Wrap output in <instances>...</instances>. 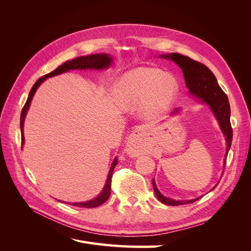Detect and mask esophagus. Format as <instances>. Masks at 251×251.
<instances>
[{
  "label": "esophagus",
  "mask_w": 251,
  "mask_h": 251,
  "mask_svg": "<svg viewBox=\"0 0 251 251\" xmlns=\"http://www.w3.org/2000/svg\"><path fill=\"white\" fill-rule=\"evenodd\" d=\"M128 154L132 156H137L144 151V132L141 128L136 130L130 135L127 139L126 146Z\"/></svg>",
  "instance_id": "esophagus-1"
}]
</instances>
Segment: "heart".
<instances>
[{
	"label": "heart",
	"mask_w": 251,
	"mask_h": 251,
	"mask_svg": "<svg viewBox=\"0 0 251 251\" xmlns=\"http://www.w3.org/2000/svg\"><path fill=\"white\" fill-rule=\"evenodd\" d=\"M179 82L173 75L153 67H139L121 75L115 85L119 105H140L142 116L154 119L168 112L179 95Z\"/></svg>",
	"instance_id": "obj_1"
}]
</instances>
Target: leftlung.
<instances>
[{
    "label": "left lung",
    "instance_id": "left-lung-1",
    "mask_svg": "<svg viewBox=\"0 0 251 251\" xmlns=\"http://www.w3.org/2000/svg\"><path fill=\"white\" fill-rule=\"evenodd\" d=\"M160 57H163L165 59H172L174 63H176L180 67V69L183 72V76L189 93L194 97L200 100L201 102L206 103L212 114H214L215 117L217 118L220 128H221L222 133L224 134L226 140V153L224 158L225 165L227 154H228V151L231 147L232 141V128L230 125V105L227 95L223 92V90L220 88L214 73H212L205 65L199 62H196V60L187 56L181 55L179 53L164 54L160 55ZM179 111L180 108L175 109L174 112L172 113V115L179 113ZM151 183H153L154 192L158 200L166 205L177 206V205L193 203L201 198V197H199V198L185 201L166 198V197H164L158 191L154 179L151 180ZM216 186L212 187L211 191L215 189Z\"/></svg>",
    "mask_w": 251,
    "mask_h": 251
}]
</instances>
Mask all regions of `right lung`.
Returning a JSON list of instances; mask_svg holds the SVG:
<instances>
[{
	"instance_id": "right-lung-1",
	"label": "right lung",
	"mask_w": 251,
	"mask_h": 251,
	"mask_svg": "<svg viewBox=\"0 0 251 251\" xmlns=\"http://www.w3.org/2000/svg\"><path fill=\"white\" fill-rule=\"evenodd\" d=\"M113 62V58L110 54H105V53H100V54H92V55H87V56H79L74 58L72 60H68V62L64 63L63 65H60L57 67L54 71H52L46 75H44L41 78L37 79V81L34 83L33 87L31 88V91L28 95L27 101L24 105V108L22 110L21 113V134H22V146L24 144L25 138H24V121L27 111L29 110L30 104H31V100L33 98L34 93L36 92L37 88L41 86V83L43 81L46 80L48 77L55 76V75L62 74L65 72H68L70 70H88V69H94V70H102V69H107L111 66ZM117 165V158H115L113 160V163L111 165V169L108 174V178L107 181H105V184L103 186V189L101 193L98 195L96 198L86 201V202H76V203H70L73 206H77V207H85V208H92V207H97L100 205L103 204L105 201L109 199V197L111 195V180L113 176V171L115 169V166ZM67 203V202H65ZM69 204V203H68Z\"/></svg>"
}]
</instances>
